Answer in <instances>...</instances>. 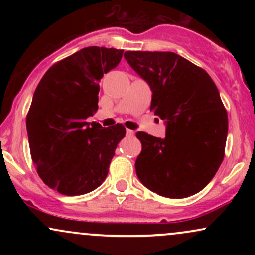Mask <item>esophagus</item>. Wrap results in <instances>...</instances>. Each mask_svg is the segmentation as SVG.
Returning <instances> with one entry per match:
<instances>
[{"label":"esophagus","mask_w":255,"mask_h":255,"mask_svg":"<svg viewBox=\"0 0 255 255\" xmlns=\"http://www.w3.org/2000/svg\"><path fill=\"white\" fill-rule=\"evenodd\" d=\"M127 135H128V136H133V135H134V130L127 129Z\"/></svg>","instance_id":"obj_1"}]
</instances>
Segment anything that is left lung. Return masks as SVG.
Masks as SVG:
<instances>
[{
    "label": "left lung",
    "mask_w": 255,
    "mask_h": 255,
    "mask_svg": "<svg viewBox=\"0 0 255 255\" xmlns=\"http://www.w3.org/2000/svg\"><path fill=\"white\" fill-rule=\"evenodd\" d=\"M150 85L151 110L166 124L160 139L137 131V178L162 197H191L207 186L224 158L228 114L218 89L200 67L170 51H126Z\"/></svg>",
    "instance_id": "left-lung-1"
}]
</instances>
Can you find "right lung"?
Listing matches in <instances>:
<instances>
[{"label":"right lung","instance_id":"obj_1","mask_svg":"<svg viewBox=\"0 0 255 255\" xmlns=\"http://www.w3.org/2000/svg\"><path fill=\"white\" fill-rule=\"evenodd\" d=\"M124 50L87 46L55 63L34 91L26 118L31 157L43 182L64 195L103 183L120 140L121 124L104 128L86 119L98 109V81Z\"/></svg>","mask_w":255,"mask_h":255}]
</instances>
